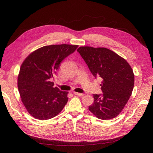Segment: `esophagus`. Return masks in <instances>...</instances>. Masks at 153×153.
<instances>
[{
  "label": "esophagus",
  "instance_id": "1",
  "mask_svg": "<svg viewBox=\"0 0 153 153\" xmlns=\"http://www.w3.org/2000/svg\"><path fill=\"white\" fill-rule=\"evenodd\" d=\"M74 95L79 96V97H82V96L84 95L83 93H77V92H74Z\"/></svg>",
  "mask_w": 153,
  "mask_h": 153
}]
</instances>
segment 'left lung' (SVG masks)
<instances>
[{
	"label": "left lung",
	"mask_w": 153,
	"mask_h": 153,
	"mask_svg": "<svg viewBox=\"0 0 153 153\" xmlns=\"http://www.w3.org/2000/svg\"><path fill=\"white\" fill-rule=\"evenodd\" d=\"M93 76L101 77L102 94H93L89 110L97 118H115L128 102L134 86L132 68L124 58L106 48L81 47L77 51Z\"/></svg>",
	"instance_id": "8db88e82"
}]
</instances>
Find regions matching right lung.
<instances>
[{"mask_svg": "<svg viewBox=\"0 0 153 153\" xmlns=\"http://www.w3.org/2000/svg\"><path fill=\"white\" fill-rule=\"evenodd\" d=\"M77 47L66 44L45 46L31 53L22 63L18 77V91L25 108L35 118H54L66 105L68 92L54 87L51 78L62 61Z\"/></svg>", "mask_w": 153, "mask_h": 153, "instance_id": "right-lung-1", "label": "right lung"}]
</instances>
